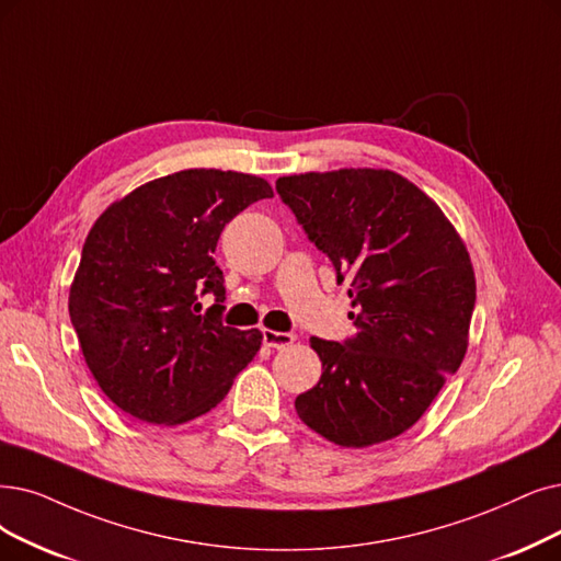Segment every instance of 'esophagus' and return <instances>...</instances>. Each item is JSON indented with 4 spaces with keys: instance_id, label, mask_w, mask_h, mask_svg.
<instances>
[{
    "instance_id": "esophagus-1",
    "label": "esophagus",
    "mask_w": 561,
    "mask_h": 561,
    "mask_svg": "<svg viewBox=\"0 0 561 561\" xmlns=\"http://www.w3.org/2000/svg\"><path fill=\"white\" fill-rule=\"evenodd\" d=\"M262 339H264V345L274 347V350H285L293 345L297 341L295 333H287V331H274V329H264L262 331Z\"/></svg>"
}]
</instances>
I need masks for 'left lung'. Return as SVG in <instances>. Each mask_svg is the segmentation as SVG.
I'll return each instance as SVG.
<instances>
[{
  "label": "left lung",
  "mask_w": 561,
  "mask_h": 561,
  "mask_svg": "<svg viewBox=\"0 0 561 561\" xmlns=\"http://www.w3.org/2000/svg\"><path fill=\"white\" fill-rule=\"evenodd\" d=\"M276 191L339 283H350L356 308L354 339H310L322 377L297 396V414L345 449L393 439L465 358L477 301L467 245L433 199L393 170L289 174Z\"/></svg>",
  "instance_id": "8db88e82"
}]
</instances>
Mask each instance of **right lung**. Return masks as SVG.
I'll list each match as a JSON object with an SVG mask.
<instances>
[{"label":"right lung","instance_id":"1","mask_svg":"<svg viewBox=\"0 0 561 561\" xmlns=\"http://www.w3.org/2000/svg\"><path fill=\"white\" fill-rule=\"evenodd\" d=\"M274 197L266 179L193 168L112 203L89 230L69 316L101 391L153 425L207 414L253 362L262 331L220 322L222 272L214 251L239 211ZM217 304L198 316V297Z\"/></svg>","mask_w":561,"mask_h":561}]
</instances>
